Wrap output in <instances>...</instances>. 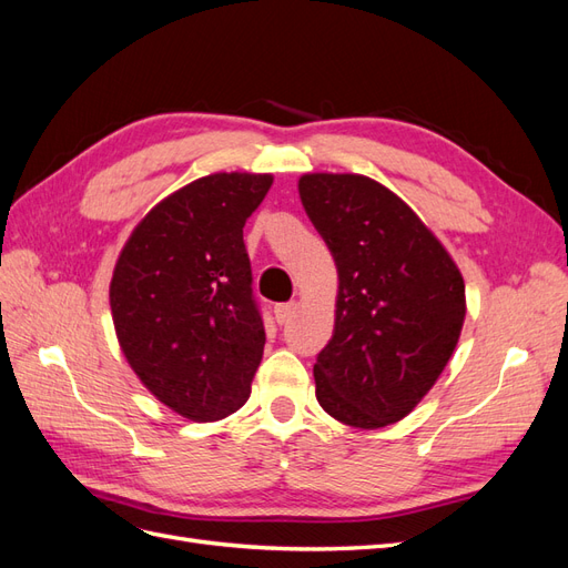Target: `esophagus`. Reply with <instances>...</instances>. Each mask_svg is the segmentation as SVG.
<instances>
[{
  "instance_id": "34e87169",
  "label": "esophagus",
  "mask_w": 568,
  "mask_h": 568,
  "mask_svg": "<svg viewBox=\"0 0 568 568\" xmlns=\"http://www.w3.org/2000/svg\"><path fill=\"white\" fill-rule=\"evenodd\" d=\"M294 313H296V303H280V305H274V320H277L280 324L288 322L291 317H294Z\"/></svg>"
}]
</instances>
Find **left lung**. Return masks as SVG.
Here are the masks:
<instances>
[{
	"mask_svg": "<svg viewBox=\"0 0 568 568\" xmlns=\"http://www.w3.org/2000/svg\"><path fill=\"white\" fill-rule=\"evenodd\" d=\"M298 194L338 272L334 336L315 363L317 400L355 428L400 422L457 348L467 315L462 272L382 182L307 173Z\"/></svg>",
	"mask_w": 568,
	"mask_h": 568,
	"instance_id": "8db88e82",
	"label": "left lung"
}]
</instances>
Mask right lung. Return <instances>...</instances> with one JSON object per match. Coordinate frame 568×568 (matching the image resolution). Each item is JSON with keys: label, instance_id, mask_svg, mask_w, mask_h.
Returning <instances> with one entry per match:
<instances>
[{"label": "right lung", "instance_id": "right-lung-1", "mask_svg": "<svg viewBox=\"0 0 568 568\" xmlns=\"http://www.w3.org/2000/svg\"><path fill=\"white\" fill-rule=\"evenodd\" d=\"M267 173L205 175L142 217L109 288L115 336L151 395L192 422L232 415L251 395L265 329L244 225Z\"/></svg>", "mask_w": 568, "mask_h": 568}]
</instances>
